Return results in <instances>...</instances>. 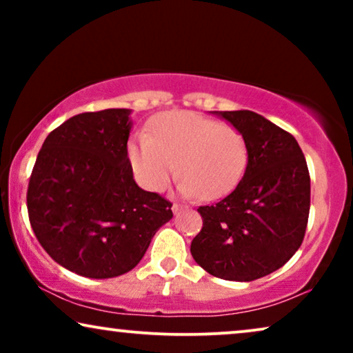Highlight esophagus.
<instances>
[{"mask_svg":"<svg viewBox=\"0 0 353 353\" xmlns=\"http://www.w3.org/2000/svg\"><path fill=\"white\" fill-rule=\"evenodd\" d=\"M181 209H183V205L176 204V202H173V205H172V210H173V214H178V212H180Z\"/></svg>","mask_w":353,"mask_h":353,"instance_id":"34e87169","label":"esophagus"}]
</instances>
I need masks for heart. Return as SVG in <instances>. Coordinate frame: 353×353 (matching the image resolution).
I'll use <instances>...</instances> for the list:
<instances>
[{
	"label": "heart",
	"instance_id": "heart-1",
	"mask_svg": "<svg viewBox=\"0 0 353 353\" xmlns=\"http://www.w3.org/2000/svg\"><path fill=\"white\" fill-rule=\"evenodd\" d=\"M127 151L146 190H165L176 163L180 191L204 201L233 191L248 163V143L238 128L190 110L159 114L148 134L130 139Z\"/></svg>",
	"mask_w": 353,
	"mask_h": 353
}]
</instances>
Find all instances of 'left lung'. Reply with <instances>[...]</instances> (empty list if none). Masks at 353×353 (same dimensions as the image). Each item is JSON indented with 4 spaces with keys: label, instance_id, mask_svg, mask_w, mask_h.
<instances>
[{
    "label": "left lung",
    "instance_id": "8db88e82",
    "mask_svg": "<svg viewBox=\"0 0 353 353\" xmlns=\"http://www.w3.org/2000/svg\"><path fill=\"white\" fill-rule=\"evenodd\" d=\"M216 115L248 143V167L234 191L201 205L191 255L207 273L254 281L281 268L301 248L310 212V175L296 138L252 110Z\"/></svg>",
    "mask_w": 353,
    "mask_h": 353
}]
</instances>
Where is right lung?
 I'll return each instance as SVG.
<instances>
[{"label": "right lung", "instance_id": "add662e5", "mask_svg": "<svg viewBox=\"0 0 353 353\" xmlns=\"http://www.w3.org/2000/svg\"><path fill=\"white\" fill-rule=\"evenodd\" d=\"M130 109L74 115L48 134L27 190L38 243L62 267L114 278L137 267L172 202L139 188L128 161Z\"/></svg>", "mask_w": 353, "mask_h": 353}]
</instances>
